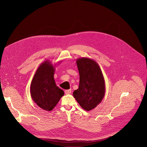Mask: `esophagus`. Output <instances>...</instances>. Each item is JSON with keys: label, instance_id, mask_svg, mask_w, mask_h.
I'll use <instances>...</instances> for the list:
<instances>
[{"label": "esophagus", "instance_id": "esophagus-1", "mask_svg": "<svg viewBox=\"0 0 147 147\" xmlns=\"http://www.w3.org/2000/svg\"><path fill=\"white\" fill-rule=\"evenodd\" d=\"M65 94H70L71 93V89L65 90Z\"/></svg>", "mask_w": 147, "mask_h": 147}]
</instances>
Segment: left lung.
Instances as JSON below:
<instances>
[{
  "label": "left lung",
  "instance_id": "1",
  "mask_svg": "<svg viewBox=\"0 0 147 147\" xmlns=\"http://www.w3.org/2000/svg\"><path fill=\"white\" fill-rule=\"evenodd\" d=\"M79 73V88L73 96L80 107L86 111L95 108L102 100L105 93L104 76L98 63L87 57L76 59Z\"/></svg>",
  "mask_w": 147,
  "mask_h": 147
}]
</instances>
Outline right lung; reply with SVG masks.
I'll return each instance as SVG.
<instances>
[{
  "mask_svg": "<svg viewBox=\"0 0 147 147\" xmlns=\"http://www.w3.org/2000/svg\"><path fill=\"white\" fill-rule=\"evenodd\" d=\"M55 65L49 60L43 62L38 68L30 86L33 101L38 107L47 111H51L64 94L54 80Z\"/></svg>",
  "mask_w": 147,
  "mask_h": 147,
  "instance_id": "add662e5",
  "label": "right lung"
}]
</instances>
